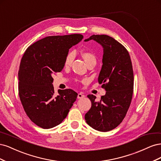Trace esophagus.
<instances>
[{
	"mask_svg": "<svg viewBox=\"0 0 161 161\" xmlns=\"http://www.w3.org/2000/svg\"><path fill=\"white\" fill-rule=\"evenodd\" d=\"M85 97V95H83L82 93H79L78 94V96H77V98L78 99H82V98H84V97Z\"/></svg>",
	"mask_w": 161,
	"mask_h": 161,
	"instance_id": "34e87169",
	"label": "esophagus"
}]
</instances>
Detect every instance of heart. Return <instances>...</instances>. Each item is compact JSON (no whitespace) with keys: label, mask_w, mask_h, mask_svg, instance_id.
Returning a JSON list of instances; mask_svg holds the SVG:
<instances>
[{"label":"heart","mask_w":161,"mask_h":161,"mask_svg":"<svg viewBox=\"0 0 161 161\" xmlns=\"http://www.w3.org/2000/svg\"><path fill=\"white\" fill-rule=\"evenodd\" d=\"M81 56L83 58L86 65H89L90 64L95 63L96 64L97 62V58L96 56L93 53L91 52H81ZM75 59V53L74 52H70L66 56L64 59V66L65 67H69L72 64L73 61Z\"/></svg>","instance_id":"b5f03b06"}]
</instances>
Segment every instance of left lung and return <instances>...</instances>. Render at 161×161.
I'll return each instance as SVG.
<instances>
[{
    "label": "left lung",
    "instance_id": "1",
    "mask_svg": "<svg viewBox=\"0 0 161 161\" xmlns=\"http://www.w3.org/2000/svg\"><path fill=\"white\" fill-rule=\"evenodd\" d=\"M93 40L103 48V65L98 77L106 91L99 101L89 95L91 108L85 114L87 124L100 131H108L121 124L132 99L134 72L128 50L115 39L107 35H92L85 42Z\"/></svg>",
    "mask_w": 161,
    "mask_h": 161
}]
</instances>
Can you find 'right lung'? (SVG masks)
Returning <instances> with one entry per match:
<instances>
[{"label": "right lung", "mask_w": 161, "mask_h": 161, "mask_svg": "<svg viewBox=\"0 0 161 161\" xmlns=\"http://www.w3.org/2000/svg\"><path fill=\"white\" fill-rule=\"evenodd\" d=\"M82 38L80 34L48 36L24 53L18 73L19 95L26 114L39 127L59 125L76 101L78 94L72 89L54 94L52 75L62 71L69 49Z\"/></svg>", "instance_id": "right-lung-1"}]
</instances>
